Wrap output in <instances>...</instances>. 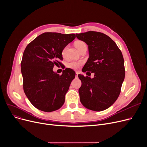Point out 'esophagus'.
<instances>
[{
    "label": "esophagus",
    "instance_id": "obj_1",
    "mask_svg": "<svg viewBox=\"0 0 147 147\" xmlns=\"http://www.w3.org/2000/svg\"><path fill=\"white\" fill-rule=\"evenodd\" d=\"M78 74H79V72H78V71H76V76L78 77Z\"/></svg>",
    "mask_w": 147,
    "mask_h": 147
}]
</instances>
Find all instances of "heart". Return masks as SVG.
Listing matches in <instances>:
<instances>
[{"mask_svg": "<svg viewBox=\"0 0 147 147\" xmlns=\"http://www.w3.org/2000/svg\"><path fill=\"white\" fill-rule=\"evenodd\" d=\"M84 45H86V44L84 42L80 41V40L77 41L75 43L76 47L78 50ZM67 50V46H65V47L63 49V51H62V55H63V57L65 56ZM82 64H83L82 61H71V62H69V63H68L67 64V67H68L69 68H71L73 69H78L82 66Z\"/></svg>", "mask_w": 147, "mask_h": 147, "instance_id": "obj_1", "label": "heart"}]
</instances>
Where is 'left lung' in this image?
I'll use <instances>...</instances> for the list:
<instances>
[{
  "instance_id": "obj_1",
  "label": "left lung",
  "mask_w": 147,
  "mask_h": 147,
  "mask_svg": "<svg viewBox=\"0 0 147 147\" xmlns=\"http://www.w3.org/2000/svg\"><path fill=\"white\" fill-rule=\"evenodd\" d=\"M88 45L89 58L83 72L94 73V78L79 74L82 82L79 93L86 109L101 111L111 106L118 98L125 76L122 53L111 38L97 32L76 34Z\"/></svg>"
}]
</instances>
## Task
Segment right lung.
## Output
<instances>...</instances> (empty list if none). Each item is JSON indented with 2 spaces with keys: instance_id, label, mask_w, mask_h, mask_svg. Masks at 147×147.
Here are the masks:
<instances>
[{
  "instance_id": "obj_1",
  "label": "right lung",
  "mask_w": 147,
  "mask_h": 147,
  "mask_svg": "<svg viewBox=\"0 0 147 147\" xmlns=\"http://www.w3.org/2000/svg\"><path fill=\"white\" fill-rule=\"evenodd\" d=\"M75 37V34L44 33L26 48L21 63L23 89L38 110L52 112L64 104L76 73L67 68L59 75L53 71V68L61 63L62 51Z\"/></svg>"
}]
</instances>
